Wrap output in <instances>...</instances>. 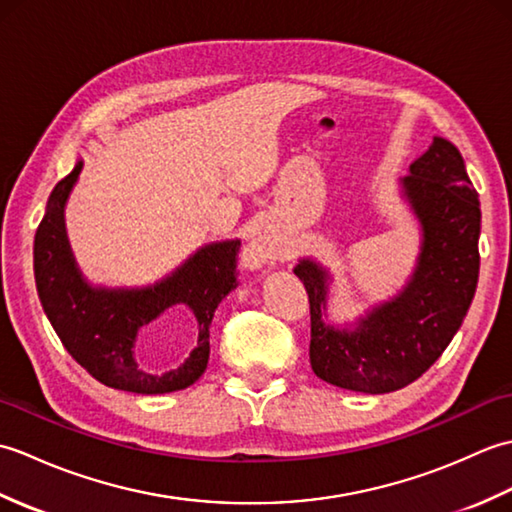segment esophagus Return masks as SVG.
Here are the masks:
<instances>
[{"mask_svg": "<svg viewBox=\"0 0 512 512\" xmlns=\"http://www.w3.org/2000/svg\"><path fill=\"white\" fill-rule=\"evenodd\" d=\"M264 257H266V250H264V248H255V250H253V259H255V262H262Z\"/></svg>", "mask_w": 512, "mask_h": 512, "instance_id": "34e87169", "label": "esophagus"}]
</instances>
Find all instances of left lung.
<instances>
[{"label":"left lung","instance_id":"left-lung-1","mask_svg":"<svg viewBox=\"0 0 512 512\" xmlns=\"http://www.w3.org/2000/svg\"><path fill=\"white\" fill-rule=\"evenodd\" d=\"M402 191L424 233L418 268L396 299L354 330L323 321L328 273L308 259L295 268L310 301V365L341 389L389 394L413 383L447 350L475 295L482 211L458 147L433 138L402 178Z\"/></svg>","mask_w":512,"mask_h":512}]
</instances>
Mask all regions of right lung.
I'll list each match as a JSON object with an SVG mask.
<instances>
[{"label": "right lung", "instance_id": "1", "mask_svg": "<svg viewBox=\"0 0 512 512\" xmlns=\"http://www.w3.org/2000/svg\"><path fill=\"white\" fill-rule=\"evenodd\" d=\"M81 162L48 198L35 233V281L43 312L63 347L99 383L134 394H169L193 385L209 363V336L215 308L237 286L239 242L200 248L176 273L143 290H105L83 281L63 226ZM176 302L189 305L199 321V343L178 370L149 375L137 365L133 345L140 327Z\"/></svg>", "mask_w": 512, "mask_h": 512}]
</instances>
